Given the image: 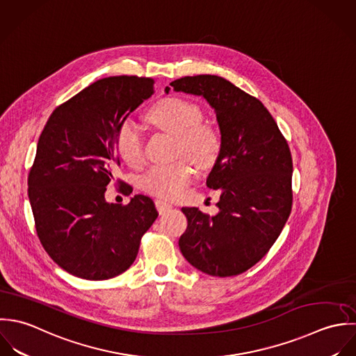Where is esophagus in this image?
<instances>
[{"label":"esophagus","mask_w":356,"mask_h":356,"mask_svg":"<svg viewBox=\"0 0 356 356\" xmlns=\"http://www.w3.org/2000/svg\"><path fill=\"white\" fill-rule=\"evenodd\" d=\"M155 207H156L159 214L168 213L173 208L172 204H169V202H166L163 200H155Z\"/></svg>","instance_id":"esophagus-1"}]
</instances>
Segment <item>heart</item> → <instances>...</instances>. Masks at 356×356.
Instances as JSON below:
<instances>
[{
	"label": "heart",
	"mask_w": 356,
	"mask_h": 356,
	"mask_svg": "<svg viewBox=\"0 0 356 356\" xmlns=\"http://www.w3.org/2000/svg\"><path fill=\"white\" fill-rule=\"evenodd\" d=\"M148 121L163 132L177 138V152L198 166H208L217 158L221 147L218 132L212 125L202 124V108L181 97L161 100L148 114ZM115 148L120 158L132 168L144 161L143 136L132 120H125L115 135ZM194 172L186 162L154 165L142 177L140 187L145 193L175 198L193 181Z\"/></svg>",
	"instance_id": "1"
}]
</instances>
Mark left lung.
Instances as JSON below:
<instances>
[{"label": "left lung", "mask_w": 356, "mask_h": 356, "mask_svg": "<svg viewBox=\"0 0 356 356\" xmlns=\"http://www.w3.org/2000/svg\"><path fill=\"white\" fill-rule=\"evenodd\" d=\"M169 85L207 99L221 134L207 180L209 188L220 191L218 213L183 208L188 225L179 239L180 250L208 275H239L267 254L291 212L290 148L264 104L229 81L204 74Z\"/></svg>", "instance_id": "8db88e82"}]
</instances>
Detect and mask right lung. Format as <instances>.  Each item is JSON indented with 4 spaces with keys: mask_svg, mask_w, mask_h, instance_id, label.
I'll return each mask as SVG.
<instances>
[{
    "mask_svg": "<svg viewBox=\"0 0 356 356\" xmlns=\"http://www.w3.org/2000/svg\"><path fill=\"white\" fill-rule=\"evenodd\" d=\"M152 93V78L99 79L56 107L40 136L27 181L35 229L51 259L74 277L103 281L127 271L158 217L142 194L127 205L104 200L121 163L117 131Z\"/></svg>",
    "mask_w": 356,
    "mask_h": 356,
    "instance_id": "right-lung-1",
    "label": "right lung"
}]
</instances>
